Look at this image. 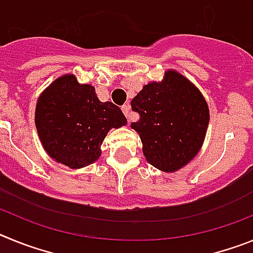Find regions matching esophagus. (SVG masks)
I'll list each match as a JSON object with an SVG mask.
<instances>
[{"label": "esophagus", "instance_id": "obj_1", "mask_svg": "<svg viewBox=\"0 0 253 253\" xmlns=\"http://www.w3.org/2000/svg\"><path fill=\"white\" fill-rule=\"evenodd\" d=\"M122 110H123V113H124V115L128 118V122L130 123V105H129V104L123 105Z\"/></svg>", "mask_w": 253, "mask_h": 253}]
</instances>
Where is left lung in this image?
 Returning a JSON list of instances; mask_svg holds the SVG:
<instances>
[{"mask_svg": "<svg viewBox=\"0 0 253 253\" xmlns=\"http://www.w3.org/2000/svg\"><path fill=\"white\" fill-rule=\"evenodd\" d=\"M139 120L131 129L139 134L143 154L152 166L175 172L202 148L209 124V107L202 92L176 71L163 81L151 82L131 100Z\"/></svg>", "mask_w": 253, "mask_h": 253, "instance_id": "left-lung-1", "label": "left lung"}]
</instances>
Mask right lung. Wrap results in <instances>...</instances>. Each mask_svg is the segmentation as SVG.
Here are the masks:
<instances>
[{
    "label": "right lung",
    "mask_w": 253,
    "mask_h": 253,
    "mask_svg": "<svg viewBox=\"0 0 253 253\" xmlns=\"http://www.w3.org/2000/svg\"><path fill=\"white\" fill-rule=\"evenodd\" d=\"M126 118L113 102H101L95 87L78 84L73 75L51 82L40 95L35 125L40 142L54 161L69 169H82L99 160L102 140Z\"/></svg>",
    "instance_id": "1"
}]
</instances>
